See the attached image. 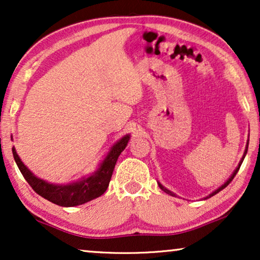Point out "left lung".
Wrapping results in <instances>:
<instances>
[{"label":"left lung","instance_id":"obj_1","mask_svg":"<svg viewBox=\"0 0 260 260\" xmlns=\"http://www.w3.org/2000/svg\"><path fill=\"white\" fill-rule=\"evenodd\" d=\"M248 141H250V140H247L246 149H245V152H244L243 157H241V159H240V162H239V165H238V167H237V168H236V170H234V172H233V174H232V175H231V177H230V179H229V180H227V181H226V182H225V183H223L221 187H219V188H218V189H215L214 191H213V193H211V194H209V195H208V197H206L205 199H208V198H211V197H213V195H215L216 193H219V191H220V190H222V189H223V188H226L227 186H229V184L231 183V181H232V180L234 179V176H236V175H237L238 170H239V168H240L241 163H243V161H244L245 156H246V152H247V148H248ZM158 187H159V188H161V189H162L163 191H166V193H168L169 195H173V197H175V194H174V193H173V191H170L169 189H167V188H166V187H163V186H162V184H161V183H159V182H158Z\"/></svg>","mask_w":260,"mask_h":260}]
</instances>
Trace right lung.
<instances>
[{"label": "right lung", "mask_w": 260, "mask_h": 260, "mask_svg": "<svg viewBox=\"0 0 260 260\" xmlns=\"http://www.w3.org/2000/svg\"><path fill=\"white\" fill-rule=\"evenodd\" d=\"M129 140L130 135H125L119 141H117L110 149L106 157L102 161L99 168L92 175L81 177L76 182L67 184H53L39 179L23 165L19 155L16 154L15 148L13 147L12 150L14 159H15L21 174L29 183V186L33 188L35 193L58 206L73 207V206H79L93 200V199L105 193V190L109 187L110 180H111L118 156L125 149Z\"/></svg>", "instance_id": "obj_1"}]
</instances>
